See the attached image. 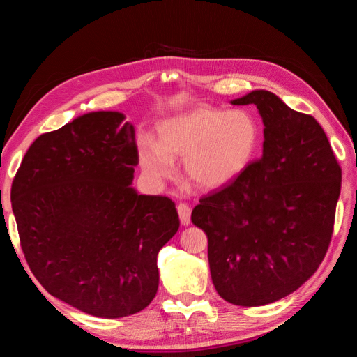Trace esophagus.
Returning <instances> with one entry per match:
<instances>
[{
	"mask_svg": "<svg viewBox=\"0 0 357 357\" xmlns=\"http://www.w3.org/2000/svg\"><path fill=\"white\" fill-rule=\"evenodd\" d=\"M177 211H178V215H180L181 225L188 226V225L190 223V211H192L189 205L185 204V202H180V204L177 205Z\"/></svg>",
	"mask_w": 357,
	"mask_h": 357,
	"instance_id": "obj_1",
	"label": "esophagus"
}]
</instances>
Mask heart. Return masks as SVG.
<instances>
[{
	"instance_id": "heart-1",
	"label": "heart",
	"mask_w": 357,
	"mask_h": 357,
	"mask_svg": "<svg viewBox=\"0 0 357 357\" xmlns=\"http://www.w3.org/2000/svg\"><path fill=\"white\" fill-rule=\"evenodd\" d=\"M158 143L144 138L138 159L156 183L174 177L176 158L183 159L186 178L201 189H215L234 180L250 164L259 142L255 119L245 112L197 107L158 126Z\"/></svg>"
}]
</instances>
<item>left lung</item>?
Instances as JSON below:
<instances>
[{
	"label": "left lung",
	"mask_w": 357,
	"mask_h": 357,
	"mask_svg": "<svg viewBox=\"0 0 357 357\" xmlns=\"http://www.w3.org/2000/svg\"><path fill=\"white\" fill-rule=\"evenodd\" d=\"M231 102L257 107L262 158L202 197L190 219L207 234L218 294L234 305L259 307L317 271L332 238L341 167L316 119L273 92L253 91Z\"/></svg>",
	"instance_id": "1"
}]
</instances>
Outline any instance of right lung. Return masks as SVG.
<instances>
[{"label":"right lung","instance_id":"obj_1","mask_svg":"<svg viewBox=\"0 0 357 357\" xmlns=\"http://www.w3.org/2000/svg\"><path fill=\"white\" fill-rule=\"evenodd\" d=\"M123 121L119 112H93L41 134L12 185L31 273L52 296L104 319L152 302L158 253L180 226L168 197L131 188L138 149Z\"/></svg>","mask_w":357,"mask_h":357}]
</instances>
